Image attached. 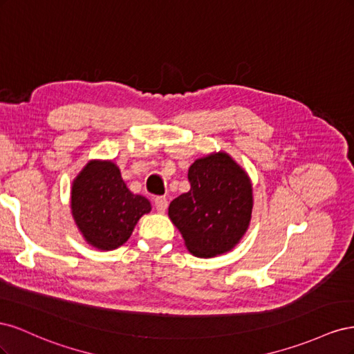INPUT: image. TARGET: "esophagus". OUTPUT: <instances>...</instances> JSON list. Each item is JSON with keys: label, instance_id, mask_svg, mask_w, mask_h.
Wrapping results in <instances>:
<instances>
[{"label": "esophagus", "instance_id": "obj_1", "mask_svg": "<svg viewBox=\"0 0 354 354\" xmlns=\"http://www.w3.org/2000/svg\"><path fill=\"white\" fill-rule=\"evenodd\" d=\"M155 202V208L158 212H165L167 207H168V199L165 196H156L153 199Z\"/></svg>", "mask_w": 354, "mask_h": 354}]
</instances>
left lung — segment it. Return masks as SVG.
<instances>
[{
    "label": "left lung",
    "instance_id": "1",
    "mask_svg": "<svg viewBox=\"0 0 354 354\" xmlns=\"http://www.w3.org/2000/svg\"><path fill=\"white\" fill-rule=\"evenodd\" d=\"M187 178L190 190L168 208L187 250L203 259L230 251L250 226L252 186L248 176L220 152L196 159Z\"/></svg>",
    "mask_w": 354,
    "mask_h": 354
}]
</instances>
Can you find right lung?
Here are the masks:
<instances>
[{"instance_id": "obj_1", "label": "right lung", "mask_w": 354, "mask_h": 354, "mask_svg": "<svg viewBox=\"0 0 354 354\" xmlns=\"http://www.w3.org/2000/svg\"><path fill=\"white\" fill-rule=\"evenodd\" d=\"M71 208L85 241L109 251L127 242L151 202L128 190L111 160H93L73 181Z\"/></svg>"}]
</instances>
